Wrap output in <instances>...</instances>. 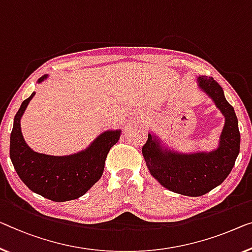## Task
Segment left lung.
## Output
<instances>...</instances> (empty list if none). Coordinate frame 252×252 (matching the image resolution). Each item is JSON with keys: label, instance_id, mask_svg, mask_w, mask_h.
I'll return each mask as SVG.
<instances>
[{"label": "left lung", "instance_id": "left-lung-1", "mask_svg": "<svg viewBox=\"0 0 252 252\" xmlns=\"http://www.w3.org/2000/svg\"><path fill=\"white\" fill-rule=\"evenodd\" d=\"M198 84L212 97L225 116L219 148L212 153L178 154L163 150L156 139L148 134L142 146L147 167L160 185L173 192L199 197L220 186L234 166L240 152V131L234 108L225 99L223 88L213 77L201 76Z\"/></svg>", "mask_w": 252, "mask_h": 252}]
</instances>
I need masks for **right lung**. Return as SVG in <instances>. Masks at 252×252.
<instances>
[{
	"label": "right lung",
	"instance_id": "1",
	"mask_svg": "<svg viewBox=\"0 0 252 252\" xmlns=\"http://www.w3.org/2000/svg\"><path fill=\"white\" fill-rule=\"evenodd\" d=\"M47 76L38 79L42 82ZM35 93L22 102L14 116L10 137V157L21 181L35 193L53 201H67L84 196L100 179L110 149L121 131H105L89 147L70 156L38 154L26 144L20 119Z\"/></svg>",
	"mask_w": 252,
	"mask_h": 252
}]
</instances>
